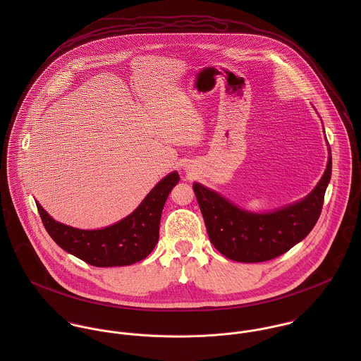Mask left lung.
<instances>
[{"label":"left lung","instance_id":"1","mask_svg":"<svg viewBox=\"0 0 361 361\" xmlns=\"http://www.w3.org/2000/svg\"><path fill=\"white\" fill-rule=\"evenodd\" d=\"M332 173V157L314 190L290 206L272 212H250L195 182L193 190L214 247L239 262H262L290 250L317 224Z\"/></svg>","mask_w":361,"mask_h":361}]
</instances>
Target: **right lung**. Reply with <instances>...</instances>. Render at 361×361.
Segmentation results:
<instances>
[{
    "instance_id": "right-lung-1",
    "label": "right lung",
    "mask_w": 361,
    "mask_h": 361,
    "mask_svg": "<svg viewBox=\"0 0 361 361\" xmlns=\"http://www.w3.org/2000/svg\"><path fill=\"white\" fill-rule=\"evenodd\" d=\"M179 182L176 171L154 186L130 215L122 221L96 231H85L63 225L36 202L43 225L52 240L65 252L94 267H122L147 257L159 238V219L164 204Z\"/></svg>"
}]
</instances>
